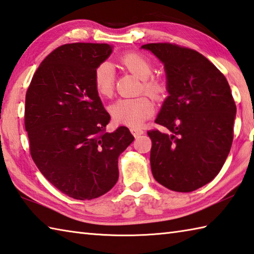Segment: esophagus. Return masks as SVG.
I'll use <instances>...</instances> for the list:
<instances>
[{"label":"esophagus","instance_id":"34e87169","mask_svg":"<svg viewBox=\"0 0 254 254\" xmlns=\"http://www.w3.org/2000/svg\"><path fill=\"white\" fill-rule=\"evenodd\" d=\"M130 131H131L132 135L135 136L136 138H138L139 136L143 135V132H145V131L142 130V129H139V128H131V129H130Z\"/></svg>","mask_w":254,"mask_h":254}]
</instances>
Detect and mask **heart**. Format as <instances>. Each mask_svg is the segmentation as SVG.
Returning a JSON list of instances; mask_svg holds the SVG:
<instances>
[{"mask_svg":"<svg viewBox=\"0 0 254 254\" xmlns=\"http://www.w3.org/2000/svg\"><path fill=\"white\" fill-rule=\"evenodd\" d=\"M119 64L131 74L142 79L141 90L155 99H161L167 93V84L152 75L151 61L137 52H129L118 59ZM94 87L102 97H111L114 92V70L108 63H102L94 70ZM113 119L118 124L136 128L141 126L155 113L152 100L142 95L135 98H122L109 107Z\"/></svg>","mask_w":254,"mask_h":254,"instance_id":"b5f03b06","label":"heart"}]
</instances>
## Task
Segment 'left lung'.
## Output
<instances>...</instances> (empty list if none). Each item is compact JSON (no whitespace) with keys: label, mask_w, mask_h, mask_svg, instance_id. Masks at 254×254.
<instances>
[{"label":"left lung","mask_w":254,"mask_h":254,"mask_svg":"<svg viewBox=\"0 0 254 254\" xmlns=\"http://www.w3.org/2000/svg\"><path fill=\"white\" fill-rule=\"evenodd\" d=\"M165 65L169 96L155 121L168 132L147 131L154 178L190 192L216 177L230 152L237 106L224 75L199 52L172 43H150Z\"/></svg>","instance_id":"left-lung-1"}]
</instances>
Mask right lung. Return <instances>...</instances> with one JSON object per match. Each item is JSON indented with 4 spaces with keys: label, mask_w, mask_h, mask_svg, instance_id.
Segmentation results:
<instances>
[{
    "label": "right lung",
    "mask_w": 254,
    "mask_h": 254,
    "mask_svg": "<svg viewBox=\"0 0 254 254\" xmlns=\"http://www.w3.org/2000/svg\"><path fill=\"white\" fill-rule=\"evenodd\" d=\"M103 43H71L45 57L25 96L24 124L38 170L61 192L90 200L118 180V157L133 141L111 121L94 87V70L111 55Z\"/></svg>",
    "instance_id": "1"
}]
</instances>
